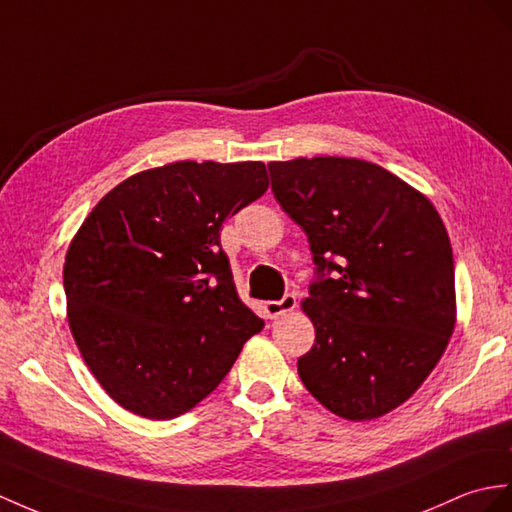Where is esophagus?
Returning <instances> with one entry per match:
<instances>
[{"mask_svg": "<svg viewBox=\"0 0 512 512\" xmlns=\"http://www.w3.org/2000/svg\"><path fill=\"white\" fill-rule=\"evenodd\" d=\"M297 306V299H295V295L293 293H286L280 302H265L263 304V310H265V315L269 317V319H278V317H282V315H286V313H291V310Z\"/></svg>", "mask_w": 512, "mask_h": 512, "instance_id": "obj_1", "label": "esophagus"}]
</instances>
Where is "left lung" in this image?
<instances>
[{
	"mask_svg": "<svg viewBox=\"0 0 512 512\" xmlns=\"http://www.w3.org/2000/svg\"><path fill=\"white\" fill-rule=\"evenodd\" d=\"M269 173L317 271H336L302 299L315 345L297 360L299 378L336 417L391 413L430 376L456 326L441 215L415 186L360 158L273 160Z\"/></svg>",
	"mask_w": 512,
	"mask_h": 512,
	"instance_id": "1",
	"label": "left lung"
}]
</instances>
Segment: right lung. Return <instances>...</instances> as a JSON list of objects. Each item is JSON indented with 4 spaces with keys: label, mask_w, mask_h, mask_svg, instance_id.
<instances>
[{
    "label": "right lung",
    "mask_w": 512,
    "mask_h": 512,
    "mask_svg": "<svg viewBox=\"0 0 512 512\" xmlns=\"http://www.w3.org/2000/svg\"><path fill=\"white\" fill-rule=\"evenodd\" d=\"M267 189L260 160L169 162L117 184L73 234L67 321L121 408L154 421L189 413L263 330L236 293L221 226Z\"/></svg>",
    "instance_id": "obj_1"
}]
</instances>
